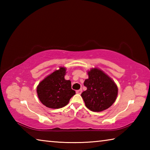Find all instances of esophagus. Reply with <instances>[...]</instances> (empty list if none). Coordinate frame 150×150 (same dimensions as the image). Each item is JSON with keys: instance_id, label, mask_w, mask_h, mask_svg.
<instances>
[{"instance_id": "1", "label": "esophagus", "mask_w": 150, "mask_h": 150, "mask_svg": "<svg viewBox=\"0 0 150 150\" xmlns=\"http://www.w3.org/2000/svg\"><path fill=\"white\" fill-rule=\"evenodd\" d=\"M82 89H81H81H79V90H77V91H76V93H77V94H79V95H80V94H81V93H82Z\"/></svg>"}]
</instances>
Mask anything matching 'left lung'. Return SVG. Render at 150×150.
Wrapping results in <instances>:
<instances>
[{"label": "left lung", "instance_id": "1", "mask_svg": "<svg viewBox=\"0 0 150 150\" xmlns=\"http://www.w3.org/2000/svg\"><path fill=\"white\" fill-rule=\"evenodd\" d=\"M87 73L88 78L84 82L87 89L81 93L86 107L93 112H101L110 107L118 95L115 81L98 68H92Z\"/></svg>", "mask_w": 150, "mask_h": 150}]
</instances>
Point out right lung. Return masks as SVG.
<instances>
[{
	"label": "right lung",
	"instance_id": "right-lung-1",
	"mask_svg": "<svg viewBox=\"0 0 150 150\" xmlns=\"http://www.w3.org/2000/svg\"><path fill=\"white\" fill-rule=\"evenodd\" d=\"M66 68L59 67L45 77L37 86V94L43 105L50 108H60L67 105L75 95L71 83L65 79Z\"/></svg>",
	"mask_w": 150,
	"mask_h": 150
}]
</instances>
